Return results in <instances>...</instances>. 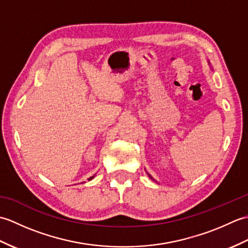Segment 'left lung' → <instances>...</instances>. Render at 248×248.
<instances>
[{
	"mask_svg": "<svg viewBox=\"0 0 248 248\" xmlns=\"http://www.w3.org/2000/svg\"><path fill=\"white\" fill-rule=\"evenodd\" d=\"M148 176H149V177H150V178H151V179H152V177H151V176H150V175H148Z\"/></svg>",
	"mask_w": 248,
	"mask_h": 248,
	"instance_id": "left-lung-1",
	"label": "left lung"
}]
</instances>
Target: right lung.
<instances>
[{
    "label": "right lung",
    "mask_w": 248,
    "mask_h": 248,
    "mask_svg": "<svg viewBox=\"0 0 248 248\" xmlns=\"http://www.w3.org/2000/svg\"><path fill=\"white\" fill-rule=\"evenodd\" d=\"M93 177H91V178H89V179H88V180H92V179H93Z\"/></svg>",
    "instance_id": "1"
}]
</instances>
